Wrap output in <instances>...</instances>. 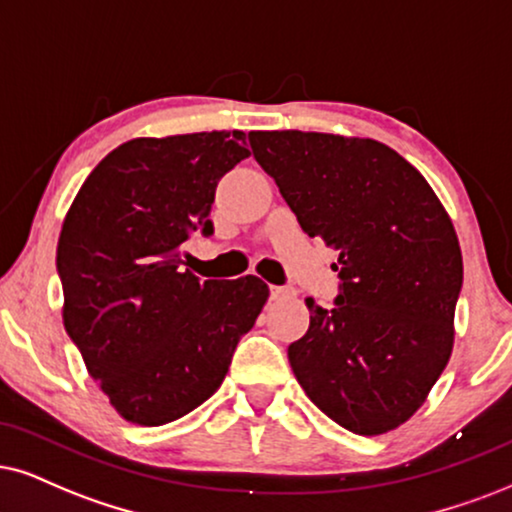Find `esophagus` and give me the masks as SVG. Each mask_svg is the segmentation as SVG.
<instances>
[{
  "label": "esophagus",
  "instance_id": "esophagus-1",
  "mask_svg": "<svg viewBox=\"0 0 512 512\" xmlns=\"http://www.w3.org/2000/svg\"><path fill=\"white\" fill-rule=\"evenodd\" d=\"M293 295V290L283 288V286H271V300H283V297Z\"/></svg>",
  "mask_w": 512,
  "mask_h": 512
}]
</instances>
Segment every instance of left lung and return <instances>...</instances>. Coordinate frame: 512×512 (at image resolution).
Returning a JSON list of instances; mask_svg holds the SVG:
<instances>
[{"mask_svg":"<svg viewBox=\"0 0 512 512\" xmlns=\"http://www.w3.org/2000/svg\"><path fill=\"white\" fill-rule=\"evenodd\" d=\"M248 139L304 234L340 252L335 307L309 297V331L288 347L297 383L349 432L399 428L454 349V224L423 174L380 141L300 129Z\"/></svg>","mask_w":512,"mask_h":512,"instance_id":"1","label":"left lung"}]
</instances>
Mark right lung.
<instances>
[{
  "mask_svg": "<svg viewBox=\"0 0 512 512\" xmlns=\"http://www.w3.org/2000/svg\"><path fill=\"white\" fill-rule=\"evenodd\" d=\"M248 155L238 129L132 139L63 219V326L129 423H172L210 399L267 302L262 278L200 281L181 267L191 234H212L219 179Z\"/></svg>",
  "mask_w": 512,
  "mask_h": 512,
  "instance_id": "right-lung-1",
  "label": "right lung"
}]
</instances>
